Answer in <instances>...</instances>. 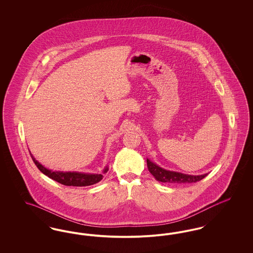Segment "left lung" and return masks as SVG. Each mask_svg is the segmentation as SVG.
Here are the masks:
<instances>
[{"label":"left lung","mask_w":253,"mask_h":253,"mask_svg":"<svg viewBox=\"0 0 253 253\" xmlns=\"http://www.w3.org/2000/svg\"><path fill=\"white\" fill-rule=\"evenodd\" d=\"M147 167L149 171L154 175V177L159 182L163 183H195L197 181L203 179L208 175V173L200 175L185 174L178 171L168 170L159 167L156 163L147 158Z\"/></svg>","instance_id":"left-lung-1"}]
</instances>
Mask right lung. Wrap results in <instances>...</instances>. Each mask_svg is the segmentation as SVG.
Masks as SVG:
<instances>
[{
  "mask_svg": "<svg viewBox=\"0 0 253 253\" xmlns=\"http://www.w3.org/2000/svg\"><path fill=\"white\" fill-rule=\"evenodd\" d=\"M35 165L38 169L49 178L57 181L65 186H74V187H85L94 185L103 178V174L108 171V166H106L102 170V173H86L82 171H60V170H52L42 166L40 162H38L36 158L30 153Z\"/></svg>",
  "mask_w": 253,
  "mask_h": 253,
  "instance_id": "right-lung-1",
  "label": "right lung"
}]
</instances>
